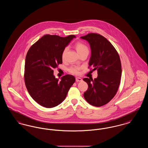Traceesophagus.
Here are the masks:
<instances>
[{"mask_svg":"<svg viewBox=\"0 0 148 148\" xmlns=\"http://www.w3.org/2000/svg\"><path fill=\"white\" fill-rule=\"evenodd\" d=\"M75 80H76V82H82L83 80V79L81 78V77H76L75 78Z\"/></svg>","mask_w":148,"mask_h":148,"instance_id":"obj_1","label":"esophagus"}]
</instances>
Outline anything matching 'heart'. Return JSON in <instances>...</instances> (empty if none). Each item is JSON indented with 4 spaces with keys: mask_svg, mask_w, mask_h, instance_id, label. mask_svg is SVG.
<instances>
[{
    "mask_svg": "<svg viewBox=\"0 0 148 148\" xmlns=\"http://www.w3.org/2000/svg\"><path fill=\"white\" fill-rule=\"evenodd\" d=\"M75 48L77 50L78 54H79L80 53L84 51H88V48L84 44L82 43L81 42H77L75 44ZM68 50V48H65L64 49L63 51L62 52V59L63 60L65 56V54L67 51ZM82 69V67L78 65H72L69 68V72L74 75H78L80 74V70Z\"/></svg>",
    "mask_w": 148,
    "mask_h": 148,
    "instance_id": "b5f03b06",
    "label": "heart"
}]
</instances>
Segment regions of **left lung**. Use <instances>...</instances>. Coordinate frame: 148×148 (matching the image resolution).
I'll list each match as a JSON object with an SVG mask.
<instances>
[{
  "mask_svg": "<svg viewBox=\"0 0 148 148\" xmlns=\"http://www.w3.org/2000/svg\"><path fill=\"white\" fill-rule=\"evenodd\" d=\"M80 38L90 44L89 67H93L92 71L97 70L98 75L94 80L83 79L88 85L84 97L92 106H104L114 97L119 86L121 77L119 56L111 42L102 35L89 33Z\"/></svg>",
  "mask_w": 148,
  "mask_h": 148,
  "instance_id": "left-lung-1",
  "label": "left lung"
}]
</instances>
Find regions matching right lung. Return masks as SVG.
<instances>
[{
    "label": "right lung",
    "mask_w": 148,
    "mask_h": 148,
    "mask_svg": "<svg viewBox=\"0 0 148 148\" xmlns=\"http://www.w3.org/2000/svg\"><path fill=\"white\" fill-rule=\"evenodd\" d=\"M74 38V35L47 34L29 49L25 62V84L30 95L40 106L50 108L62 103L75 81L69 74L59 81L53 74V69L62 64L64 49Z\"/></svg>",
    "instance_id": "right-lung-1"
}]
</instances>
